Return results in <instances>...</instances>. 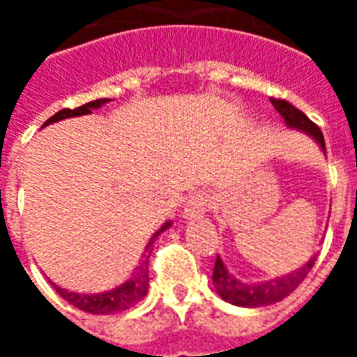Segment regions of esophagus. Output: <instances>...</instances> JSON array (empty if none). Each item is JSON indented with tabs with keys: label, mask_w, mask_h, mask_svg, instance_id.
<instances>
[{
	"label": "esophagus",
	"mask_w": 357,
	"mask_h": 357,
	"mask_svg": "<svg viewBox=\"0 0 357 357\" xmlns=\"http://www.w3.org/2000/svg\"><path fill=\"white\" fill-rule=\"evenodd\" d=\"M206 206H208V197H206V193L191 195L189 201H187L185 208L181 212V218L183 220H199V218L204 216Z\"/></svg>",
	"instance_id": "34e87169"
}]
</instances>
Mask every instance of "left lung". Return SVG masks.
<instances>
[{"label": "left lung", "instance_id": "obj_1", "mask_svg": "<svg viewBox=\"0 0 357 357\" xmlns=\"http://www.w3.org/2000/svg\"><path fill=\"white\" fill-rule=\"evenodd\" d=\"M275 110L283 116L284 124L292 128V130H298V132L307 133L312 139L321 147L325 153V139H323L321 130L310 120V118L298 110L296 107H292L291 102L283 101V99H271ZM315 256H312L304 266H300L298 269H294L287 275L275 277V279H269V281H262V283H248V281H241L237 277L227 271L225 264L222 262V258L218 256L216 264H214V287L216 292L233 306H243V307H260V306H269V304H275L279 300H283L284 296H289L296 287H298L306 275L310 273V269L314 268Z\"/></svg>", "mask_w": 357, "mask_h": 357}]
</instances>
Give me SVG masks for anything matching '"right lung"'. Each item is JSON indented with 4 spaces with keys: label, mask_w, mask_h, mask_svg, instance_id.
Returning a JSON list of instances; mask_svg holds the SVG:
<instances>
[{
    "label": "right lung",
    "mask_w": 357,
    "mask_h": 357,
    "mask_svg": "<svg viewBox=\"0 0 357 357\" xmlns=\"http://www.w3.org/2000/svg\"><path fill=\"white\" fill-rule=\"evenodd\" d=\"M112 101V99H95V101H89L82 107H76V109H63L59 110L57 114L53 116L42 126L55 124L59 120H65V118H74V116H84V114H89L93 109H101L105 102ZM172 225V222H166V224L158 229V231L151 237V241L145 247V252L141 256L139 264L135 266V269L132 271V275L128 281H124L122 284H118L110 291L102 292H93V294H78V292H70L66 289H61L59 284H53V289L66 300L70 302L73 306H76L78 310H84L88 314H97V315H107V314H116V312H126L133 307L139 300L145 298V294L149 292V256H151V250H153V243L162 231H166Z\"/></svg>",
    "instance_id": "add662e5"
}]
</instances>
